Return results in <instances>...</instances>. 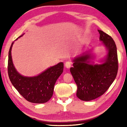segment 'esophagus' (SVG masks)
Listing matches in <instances>:
<instances>
[{"mask_svg": "<svg viewBox=\"0 0 127 127\" xmlns=\"http://www.w3.org/2000/svg\"><path fill=\"white\" fill-rule=\"evenodd\" d=\"M65 67L66 68L69 69L71 66V62L70 61H67L65 64Z\"/></svg>", "mask_w": 127, "mask_h": 127, "instance_id": "obj_1", "label": "esophagus"}]
</instances>
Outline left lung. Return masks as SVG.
Listing matches in <instances>:
<instances>
[{"label": "left lung", "instance_id": "8db88e82", "mask_svg": "<svg viewBox=\"0 0 127 127\" xmlns=\"http://www.w3.org/2000/svg\"><path fill=\"white\" fill-rule=\"evenodd\" d=\"M100 40L108 50L102 64H91L90 54L75 58L71 74L77 86L76 95L83 101H90L104 94L117 76L118 63L117 47L114 40L103 31L98 30Z\"/></svg>", "mask_w": 127, "mask_h": 127}]
</instances>
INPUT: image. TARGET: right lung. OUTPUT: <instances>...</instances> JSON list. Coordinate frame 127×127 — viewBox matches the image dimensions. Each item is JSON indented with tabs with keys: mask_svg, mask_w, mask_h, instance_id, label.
Listing matches in <instances>:
<instances>
[{
	"mask_svg": "<svg viewBox=\"0 0 127 127\" xmlns=\"http://www.w3.org/2000/svg\"><path fill=\"white\" fill-rule=\"evenodd\" d=\"M13 44V42L9 50L7 66L8 75L11 82L27 101L37 104L46 102L52 96L55 83L63 71L64 64L62 62L59 63L36 76H22L16 71L13 64L11 57Z\"/></svg>",
	"mask_w": 127,
	"mask_h": 127,
	"instance_id": "obj_1",
	"label": "right lung"
}]
</instances>
